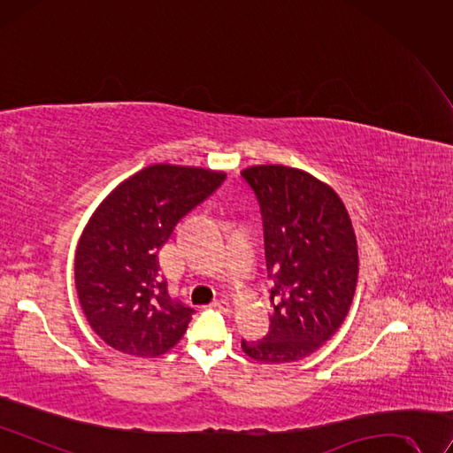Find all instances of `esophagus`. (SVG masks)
Instances as JSON below:
<instances>
[{
	"instance_id": "34e87169",
	"label": "esophagus",
	"mask_w": 453,
	"mask_h": 453,
	"mask_svg": "<svg viewBox=\"0 0 453 453\" xmlns=\"http://www.w3.org/2000/svg\"><path fill=\"white\" fill-rule=\"evenodd\" d=\"M216 310H220L222 313H231V304L227 303L226 298H218V300H214V304H212Z\"/></svg>"
}]
</instances>
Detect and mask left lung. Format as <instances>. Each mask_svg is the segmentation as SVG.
<instances>
[{"mask_svg": "<svg viewBox=\"0 0 453 453\" xmlns=\"http://www.w3.org/2000/svg\"><path fill=\"white\" fill-rule=\"evenodd\" d=\"M241 175L259 203L273 280L269 332L259 342L242 340V350L266 364L303 360L336 334L353 303V224L342 199L306 172L252 165Z\"/></svg>", "mask_w": 453, "mask_h": 453, "instance_id": "obj_1", "label": "left lung"}]
</instances>
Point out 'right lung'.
I'll return each instance as SVG.
<instances>
[{
    "label": "right lung",
    "instance_id": "right-lung-1",
    "mask_svg": "<svg viewBox=\"0 0 453 453\" xmlns=\"http://www.w3.org/2000/svg\"><path fill=\"white\" fill-rule=\"evenodd\" d=\"M226 173L155 164L119 184L91 216L76 250L80 304L100 340L140 358L167 353L194 308L172 296L158 254L177 224Z\"/></svg>",
    "mask_w": 453,
    "mask_h": 453
}]
</instances>
